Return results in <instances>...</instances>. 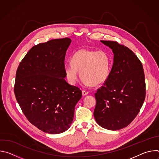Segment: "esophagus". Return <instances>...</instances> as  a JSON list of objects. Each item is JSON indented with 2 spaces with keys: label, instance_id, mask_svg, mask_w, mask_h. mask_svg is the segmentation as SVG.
<instances>
[{
  "label": "esophagus",
  "instance_id": "1",
  "mask_svg": "<svg viewBox=\"0 0 159 159\" xmlns=\"http://www.w3.org/2000/svg\"><path fill=\"white\" fill-rule=\"evenodd\" d=\"M89 94L88 91H86V90H82V95L83 96H86Z\"/></svg>",
  "mask_w": 159,
  "mask_h": 159
}]
</instances>
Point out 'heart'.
<instances>
[{"instance_id":"heart-1","label":"heart","mask_w":159,"mask_h":159,"mask_svg":"<svg viewBox=\"0 0 159 159\" xmlns=\"http://www.w3.org/2000/svg\"><path fill=\"white\" fill-rule=\"evenodd\" d=\"M72 62L64 65L66 77L70 84H75L79 76L88 86H97L108 79L112 66L111 57L105 52L80 49L72 57Z\"/></svg>"}]
</instances>
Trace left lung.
<instances>
[{
  "label": "left lung",
  "mask_w": 159,
  "mask_h": 159,
  "mask_svg": "<svg viewBox=\"0 0 159 159\" xmlns=\"http://www.w3.org/2000/svg\"><path fill=\"white\" fill-rule=\"evenodd\" d=\"M113 53V65L103 86L95 93L94 116L98 124L109 130H118L135 118L145 98V82L142 63L124 45L112 41H101Z\"/></svg>",
  "instance_id": "8db88e82"
}]
</instances>
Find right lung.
Segmentation results:
<instances>
[{
	"instance_id": "1",
	"label": "right lung",
	"mask_w": 159,
	"mask_h": 159,
	"mask_svg": "<svg viewBox=\"0 0 159 159\" xmlns=\"http://www.w3.org/2000/svg\"><path fill=\"white\" fill-rule=\"evenodd\" d=\"M71 41L65 38L35 45L16 72L14 94L22 112L31 123L50 134L70 127L82 95L65 79V57Z\"/></svg>"
}]
</instances>
